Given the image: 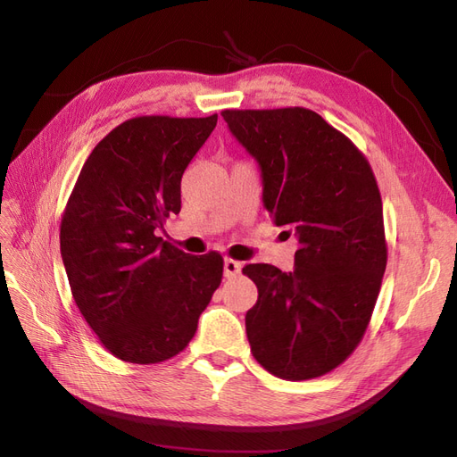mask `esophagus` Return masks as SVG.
<instances>
[{"label": "esophagus", "mask_w": 457, "mask_h": 457, "mask_svg": "<svg viewBox=\"0 0 457 457\" xmlns=\"http://www.w3.org/2000/svg\"><path fill=\"white\" fill-rule=\"evenodd\" d=\"M242 270V262L234 261V259H225V276L227 278H234V276L240 274Z\"/></svg>", "instance_id": "34e87169"}]
</instances>
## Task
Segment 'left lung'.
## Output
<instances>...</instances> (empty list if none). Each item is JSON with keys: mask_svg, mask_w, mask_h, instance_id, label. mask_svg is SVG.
Listing matches in <instances>:
<instances>
[{"mask_svg": "<svg viewBox=\"0 0 457 457\" xmlns=\"http://www.w3.org/2000/svg\"><path fill=\"white\" fill-rule=\"evenodd\" d=\"M220 116L259 163L274 225L299 242L292 272L265 262L242 269L259 292L245 314L247 341L272 376L320 378L358 347L379 295L386 244L376 177L351 139L309 108Z\"/></svg>", "mask_w": 457, "mask_h": 457, "instance_id": "left-lung-1", "label": "left lung"}]
</instances>
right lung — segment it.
Here are the masks:
<instances>
[{"mask_svg":"<svg viewBox=\"0 0 457 457\" xmlns=\"http://www.w3.org/2000/svg\"><path fill=\"white\" fill-rule=\"evenodd\" d=\"M217 126L207 118L139 116L93 148L61 220V255L79 312L123 362L158 364L195 337L223 278L217 252L163 242L181 212V177Z\"/></svg>","mask_w":457,"mask_h":457,"instance_id":"obj_1","label":"right lung"}]
</instances>
